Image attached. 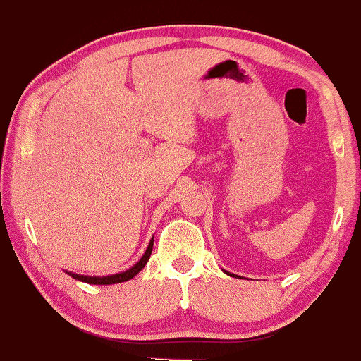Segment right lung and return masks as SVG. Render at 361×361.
Instances as JSON below:
<instances>
[{"instance_id": "add662e5", "label": "right lung", "mask_w": 361, "mask_h": 361, "mask_svg": "<svg viewBox=\"0 0 361 361\" xmlns=\"http://www.w3.org/2000/svg\"><path fill=\"white\" fill-rule=\"evenodd\" d=\"M152 252V241L149 243L146 252H144L142 258L139 259V263H135L134 267L128 268L127 271H122V273H117V275H110V276H85V275H74V273H69V275L73 276V279L76 280H81V281H86V283H91V285H111V283H120V281H127L130 279H134L137 273L142 270L144 267H146V263L149 261V256H151Z\"/></svg>"}]
</instances>
